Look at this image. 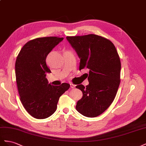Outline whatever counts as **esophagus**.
Returning <instances> with one entry per match:
<instances>
[{"label":"esophagus","instance_id":"obj_1","mask_svg":"<svg viewBox=\"0 0 146 146\" xmlns=\"http://www.w3.org/2000/svg\"><path fill=\"white\" fill-rule=\"evenodd\" d=\"M75 85H74V84H70V87H71V88H72V89H74V87H75Z\"/></svg>","mask_w":146,"mask_h":146}]
</instances>
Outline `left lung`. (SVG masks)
I'll list each match as a JSON object with an SVG mask.
<instances>
[{
    "label": "left lung",
    "mask_w": 146,
    "mask_h": 146,
    "mask_svg": "<svg viewBox=\"0 0 146 146\" xmlns=\"http://www.w3.org/2000/svg\"><path fill=\"white\" fill-rule=\"evenodd\" d=\"M66 40L80 57V70L89 71V85L76 86L82 92L76 109L86 117H97L109 108L117 94L121 69L117 51L110 40L95 34L66 36Z\"/></svg>",
    "instance_id": "1"
}]
</instances>
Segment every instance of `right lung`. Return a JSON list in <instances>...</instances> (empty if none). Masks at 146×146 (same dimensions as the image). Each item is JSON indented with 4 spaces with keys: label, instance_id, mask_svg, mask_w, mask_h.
Returning <instances> with one entry per match:
<instances>
[{
    "label": "right lung",
    "instance_id": "1",
    "mask_svg": "<svg viewBox=\"0 0 146 146\" xmlns=\"http://www.w3.org/2000/svg\"><path fill=\"white\" fill-rule=\"evenodd\" d=\"M64 38H37L25 44L16 58V80L20 100L32 117L46 119L54 113L61 95L70 88L68 83L56 86L48 84L51 73L46 62L48 54Z\"/></svg>",
    "mask_w": 146,
    "mask_h": 146
}]
</instances>
